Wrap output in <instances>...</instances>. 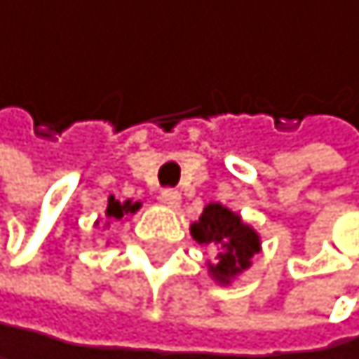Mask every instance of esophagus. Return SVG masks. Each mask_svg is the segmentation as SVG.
Segmentation results:
<instances>
[{
	"mask_svg": "<svg viewBox=\"0 0 359 359\" xmlns=\"http://www.w3.org/2000/svg\"><path fill=\"white\" fill-rule=\"evenodd\" d=\"M161 198L169 205V208H178L181 205V192L178 190H172V187H167V190L161 192Z\"/></svg>",
	"mask_w": 359,
	"mask_h": 359,
	"instance_id": "1",
	"label": "esophagus"
}]
</instances>
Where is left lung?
<instances>
[{"label":"left lung","mask_w":359,"mask_h":359,"mask_svg":"<svg viewBox=\"0 0 359 359\" xmlns=\"http://www.w3.org/2000/svg\"><path fill=\"white\" fill-rule=\"evenodd\" d=\"M198 244L215 246L217 264H208V271L222 285H229L235 276L251 267L253 255L260 251V235L253 226L244 224L242 217L222 203H208L198 222L190 226Z\"/></svg>","instance_id":"8db88e82"}]
</instances>
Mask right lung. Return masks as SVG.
<instances>
[{
  "label": "right lung",
  "instance_id": "add662e5",
  "mask_svg": "<svg viewBox=\"0 0 359 359\" xmlns=\"http://www.w3.org/2000/svg\"><path fill=\"white\" fill-rule=\"evenodd\" d=\"M140 205H142L140 201H130V198H128V201L122 203V201H117L115 196H110L108 198V208H106V217H108L110 222H122L126 215L137 212Z\"/></svg>",
  "mask_w": 359,
  "mask_h": 359
}]
</instances>
